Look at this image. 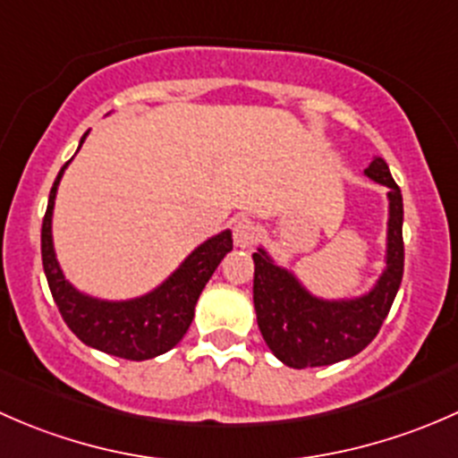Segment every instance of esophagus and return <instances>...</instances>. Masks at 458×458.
<instances>
[{
    "instance_id": "obj_1",
    "label": "esophagus",
    "mask_w": 458,
    "mask_h": 458,
    "mask_svg": "<svg viewBox=\"0 0 458 458\" xmlns=\"http://www.w3.org/2000/svg\"><path fill=\"white\" fill-rule=\"evenodd\" d=\"M233 239H234V246H239V248L255 246L257 239H259V228L255 225V221L246 219V216H242V219L234 221Z\"/></svg>"
}]
</instances>
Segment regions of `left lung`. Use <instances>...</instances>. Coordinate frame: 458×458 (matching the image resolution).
<instances>
[{"label": "left lung", "mask_w": 458, "mask_h": 458, "mask_svg": "<svg viewBox=\"0 0 458 458\" xmlns=\"http://www.w3.org/2000/svg\"><path fill=\"white\" fill-rule=\"evenodd\" d=\"M372 182L390 188L386 270L370 293L357 299L326 301L308 293L297 276L276 266L263 248L255 259L257 323L263 341L290 368L332 366L354 357L378 335L403 279V197L381 157L366 168Z\"/></svg>", "instance_id": "obj_1"}]
</instances>
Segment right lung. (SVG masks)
<instances>
[{
	"label": "right lung",
	"mask_w": 458,
	"mask_h": 458,
	"mask_svg": "<svg viewBox=\"0 0 458 458\" xmlns=\"http://www.w3.org/2000/svg\"><path fill=\"white\" fill-rule=\"evenodd\" d=\"M86 135L81 137L80 148ZM68 164L71 161L64 164L50 188L48 208L41 224V261H44L48 288L64 321L86 345L113 357L146 361L168 352L191 327L197 299L212 272L216 270L221 259L233 250V233L224 230L203 242L164 284L143 297L128 299V301H104V299L88 297L64 276L53 248L55 197Z\"/></svg>",
	"instance_id": "right-lung-1"
}]
</instances>
